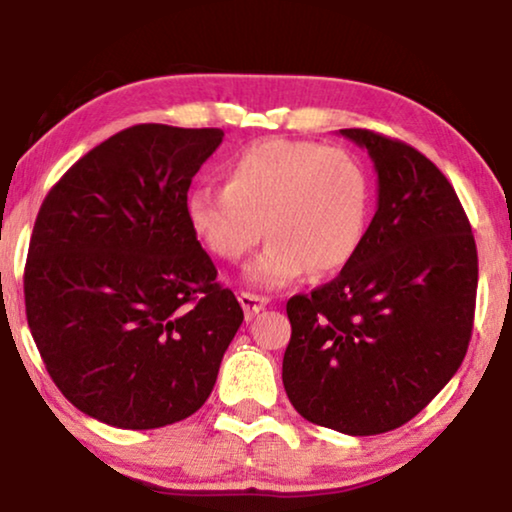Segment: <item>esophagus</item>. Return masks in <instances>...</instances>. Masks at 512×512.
<instances>
[{
  "mask_svg": "<svg viewBox=\"0 0 512 512\" xmlns=\"http://www.w3.org/2000/svg\"><path fill=\"white\" fill-rule=\"evenodd\" d=\"M238 302H241L243 312H245V319H252L255 314H260L264 307H267V297L262 295H255V293H241L238 295Z\"/></svg>",
  "mask_w": 512,
  "mask_h": 512,
  "instance_id": "1",
  "label": "esophagus"
}]
</instances>
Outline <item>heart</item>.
<instances>
[{
  "label": "heart",
  "mask_w": 512,
  "mask_h": 512,
  "mask_svg": "<svg viewBox=\"0 0 512 512\" xmlns=\"http://www.w3.org/2000/svg\"><path fill=\"white\" fill-rule=\"evenodd\" d=\"M224 186H196L186 219L217 260L238 262L250 286L286 288L309 269L333 274L354 260L371 222V179L357 155L316 141L262 139L229 160ZM265 226L262 227L261 224Z\"/></svg>",
  "instance_id": "b5f03b06"
}]
</instances>
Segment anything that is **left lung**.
Listing matches in <instances>:
<instances>
[{
    "label": "left lung",
    "instance_id": "obj_1",
    "mask_svg": "<svg viewBox=\"0 0 512 512\" xmlns=\"http://www.w3.org/2000/svg\"><path fill=\"white\" fill-rule=\"evenodd\" d=\"M378 208L354 260L286 304L293 326L283 387L309 423L352 437L409 423L468 352L477 248L449 179L423 153L368 129Z\"/></svg>",
    "mask_w": 512,
    "mask_h": 512
}]
</instances>
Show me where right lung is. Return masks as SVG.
<instances>
[{"label":"right lung","instance_id":"right-lung-1","mask_svg":"<svg viewBox=\"0 0 512 512\" xmlns=\"http://www.w3.org/2000/svg\"><path fill=\"white\" fill-rule=\"evenodd\" d=\"M222 129L137 125L92 148L44 198L25 314L70 404L122 430L196 413L243 323L186 198Z\"/></svg>","mask_w":512,"mask_h":512}]
</instances>
